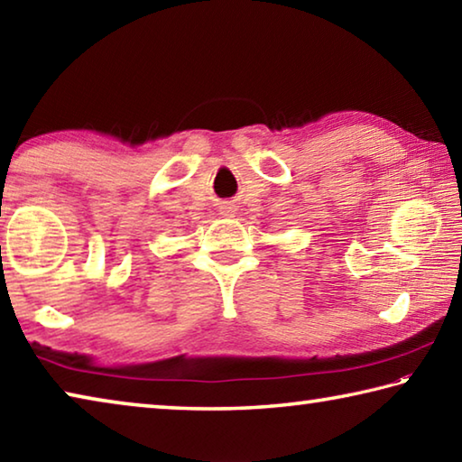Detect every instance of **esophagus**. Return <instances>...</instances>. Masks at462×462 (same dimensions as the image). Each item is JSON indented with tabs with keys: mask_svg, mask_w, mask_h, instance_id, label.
<instances>
[{
	"mask_svg": "<svg viewBox=\"0 0 462 462\" xmlns=\"http://www.w3.org/2000/svg\"><path fill=\"white\" fill-rule=\"evenodd\" d=\"M220 214L224 216V217H232L234 214H232V208H228V206H224L222 209H220Z\"/></svg>",
	"mask_w": 462,
	"mask_h": 462,
	"instance_id": "1",
	"label": "esophagus"
}]
</instances>
